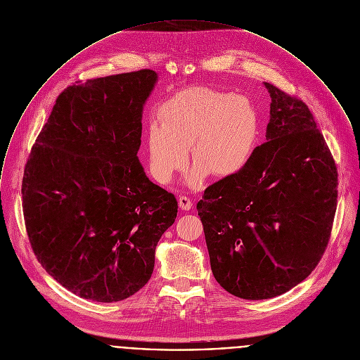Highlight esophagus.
<instances>
[{"instance_id":"esophagus-1","label":"esophagus","mask_w":360,"mask_h":360,"mask_svg":"<svg viewBox=\"0 0 360 360\" xmlns=\"http://www.w3.org/2000/svg\"><path fill=\"white\" fill-rule=\"evenodd\" d=\"M179 207H180V210H183V211H190L191 210V207H193V202H191V200L188 198V197H180L179 198Z\"/></svg>"}]
</instances>
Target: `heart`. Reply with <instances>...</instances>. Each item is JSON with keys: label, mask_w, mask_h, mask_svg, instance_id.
Returning <instances> with one entry per match:
<instances>
[{"label": "heart", "mask_w": 360, "mask_h": 360, "mask_svg": "<svg viewBox=\"0 0 360 360\" xmlns=\"http://www.w3.org/2000/svg\"><path fill=\"white\" fill-rule=\"evenodd\" d=\"M160 125L148 132V159L152 176L167 184L187 163L194 167L191 187L207 176L231 177L247 165L258 136V116L251 103L229 92L193 88L169 99L159 113Z\"/></svg>", "instance_id": "b5f03b06"}]
</instances>
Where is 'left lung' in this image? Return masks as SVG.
Segmentation results:
<instances>
[{
    "instance_id": "obj_1",
    "label": "left lung",
    "mask_w": 360,
    "mask_h": 360,
    "mask_svg": "<svg viewBox=\"0 0 360 360\" xmlns=\"http://www.w3.org/2000/svg\"><path fill=\"white\" fill-rule=\"evenodd\" d=\"M264 86L271 96L266 142L197 204L215 279L247 300L279 296L311 274L338 197L337 166L309 108Z\"/></svg>"
}]
</instances>
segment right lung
<instances>
[{"instance_id": "1", "label": "right lung", "mask_w": 360, "mask_h": 360, "mask_svg": "<svg viewBox=\"0 0 360 360\" xmlns=\"http://www.w3.org/2000/svg\"><path fill=\"white\" fill-rule=\"evenodd\" d=\"M152 70L68 86L25 166L23 215L41 266L94 302H120L150 278L177 201L136 156Z\"/></svg>"}]
</instances>
